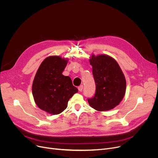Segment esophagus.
Masks as SVG:
<instances>
[{
    "mask_svg": "<svg viewBox=\"0 0 158 158\" xmlns=\"http://www.w3.org/2000/svg\"><path fill=\"white\" fill-rule=\"evenodd\" d=\"M78 90L81 92V91H82V90H83V85H80V86H79V87H78Z\"/></svg>",
    "mask_w": 158,
    "mask_h": 158,
    "instance_id": "34e87169",
    "label": "esophagus"
}]
</instances>
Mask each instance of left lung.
I'll use <instances>...</instances> for the list:
<instances>
[{
  "label": "left lung",
  "mask_w": 158,
  "mask_h": 158,
  "mask_svg": "<svg viewBox=\"0 0 158 158\" xmlns=\"http://www.w3.org/2000/svg\"><path fill=\"white\" fill-rule=\"evenodd\" d=\"M89 62L95 83V94L89 99V105L98 111L111 110L123 99L126 80L116 60L112 57L92 54Z\"/></svg>",
  "instance_id": "1"
}]
</instances>
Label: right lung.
<instances>
[{"label":"right lung","mask_w":158,"mask_h":158,"mask_svg":"<svg viewBox=\"0 0 158 158\" xmlns=\"http://www.w3.org/2000/svg\"><path fill=\"white\" fill-rule=\"evenodd\" d=\"M68 62V59L58 56L47 57L40 65L33 81L35 104L51 114H58L65 110L69 99L78 91L71 78L62 74Z\"/></svg>","instance_id":"1"}]
</instances>
